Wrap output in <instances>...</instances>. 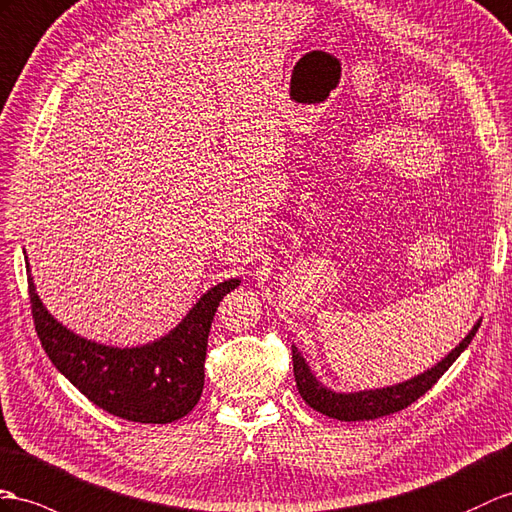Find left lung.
I'll return each instance as SVG.
<instances>
[{"label":"left lung","mask_w":512,"mask_h":512,"mask_svg":"<svg viewBox=\"0 0 512 512\" xmlns=\"http://www.w3.org/2000/svg\"><path fill=\"white\" fill-rule=\"evenodd\" d=\"M478 328H480V321L471 328V332L465 336V339L441 360V363H436L428 371L419 373V376L400 384L384 386V389H371V391H358V393H336L328 389V386H323L315 378V373L306 365L304 356L299 354L297 347L293 345V373H295L297 391L304 397V402L310 408H315L317 413L328 415L339 421H369L384 415H393L397 410H404L406 406L417 402L423 393L432 389L436 380H439L443 373L452 367L454 360L465 352V347L471 343L473 336H476Z\"/></svg>","instance_id":"left-lung-1"}]
</instances>
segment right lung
Returning a JSON list of instances; mask_svg holds the SVG:
<instances>
[{"label":"right lung","mask_w":512,"mask_h":512,"mask_svg":"<svg viewBox=\"0 0 512 512\" xmlns=\"http://www.w3.org/2000/svg\"><path fill=\"white\" fill-rule=\"evenodd\" d=\"M28 269L34 328L54 367L106 413L139 421L171 423L189 415L204 389V360L210 323L223 295L239 278L223 280L169 334L139 347H112L78 336L56 321L36 295Z\"/></svg>","instance_id":"obj_1"}]
</instances>
